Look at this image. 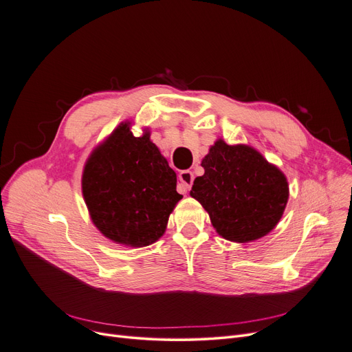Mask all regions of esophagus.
Listing matches in <instances>:
<instances>
[{
  "label": "esophagus",
  "instance_id": "obj_1",
  "mask_svg": "<svg viewBox=\"0 0 352 352\" xmlns=\"http://www.w3.org/2000/svg\"><path fill=\"white\" fill-rule=\"evenodd\" d=\"M178 178H179V185H178V188L181 189V192L186 194V190L190 188V185H192V182H194V174H192V171H189V170L181 171L179 175H178Z\"/></svg>",
  "mask_w": 352,
  "mask_h": 352
}]
</instances>
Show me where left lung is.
Returning <instances> with one entry per match:
<instances>
[{"label":"left lung","instance_id":"8db88e82","mask_svg":"<svg viewBox=\"0 0 352 352\" xmlns=\"http://www.w3.org/2000/svg\"><path fill=\"white\" fill-rule=\"evenodd\" d=\"M205 174L189 195L225 240L255 241L275 229L289 199L285 174L254 147L217 139L202 158Z\"/></svg>","mask_w":352,"mask_h":352}]
</instances>
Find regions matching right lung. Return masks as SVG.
I'll list each match as a JSON object with an SVG mask.
<instances>
[{
  "label": "right lung",
  "instance_id": "add662e5",
  "mask_svg": "<svg viewBox=\"0 0 352 352\" xmlns=\"http://www.w3.org/2000/svg\"><path fill=\"white\" fill-rule=\"evenodd\" d=\"M132 122L119 123L87 158L81 188L91 221L108 240L140 248L163 237L182 195L177 174L150 139L136 138Z\"/></svg>",
  "mask_w": 352,
  "mask_h": 352
}]
</instances>
